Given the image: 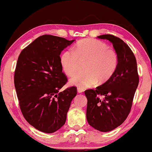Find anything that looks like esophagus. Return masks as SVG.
I'll list each match as a JSON object with an SVG mask.
<instances>
[{"instance_id": "obj_1", "label": "esophagus", "mask_w": 152, "mask_h": 152, "mask_svg": "<svg viewBox=\"0 0 152 152\" xmlns=\"http://www.w3.org/2000/svg\"><path fill=\"white\" fill-rule=\"evenodd\" d=\"M77 91H78V92H79V93H81V92H84V90L82 88H78V89H77Z\"/></svg>"}]
</instances>
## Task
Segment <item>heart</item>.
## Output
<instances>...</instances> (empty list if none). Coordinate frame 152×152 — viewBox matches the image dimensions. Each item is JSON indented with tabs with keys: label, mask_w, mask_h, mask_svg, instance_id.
Returning <instances> with one entry per match:
<instances>
[{
	"label": "heart",
	"mask_w": 152,
	"mask_h": 152,
	"mask_svg": "<svg viewBox=\"0 0 152 152\" xmlns=\"http://www.w3.org/2000/svg\"><path fill=\"white\" fill-rule=\"evenodd\" d=\"M80 61H86V72L74 75L70 83L84 89L94 86L99 80L100 83L109 80L117 68L119 56L114 49L108 48L101 41L84 39L77 43L74 50L64 51L60 58L61 67L68 76L76 72Z\"/></svg>",
	"instance_id": "obj_1"
}]
</instances>
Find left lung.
Segmentation results:
<instances>
[{
	"label": "left lung",
	"instance_id": "8db88e82",
	"mask_svg": "<svg viewBox=\"0 0 152 152\" xmlns=\"http://www.w3.org/2000/svg\"><path fill=\"white\" fill-rule=\"evenodd\" d=\"M97 37L111 42L119 56L117 68L109 80L96 89L84 91L88 100L86 119L88 124L100 132H107L121 125L129 114L139 76L137 61L127 44L113 35Z\"/></svg>",
	"mask_w": 152,
	"mask_h": 152
}]
</instances>
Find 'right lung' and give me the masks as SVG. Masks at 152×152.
Returning a JSON list of instances; mask_svg holds the SVG:
<instances>
[{
    "instance_id": "right-lung-1",
    "label": "right lung",
    "mask_w": 152,
    "mask_h": 152,
    "mask_svg": "<svg viewBox=\"0 0 152 152\" xmlns=\"http://www.w3.org/2000/svg\"><path fill=\"white\" fill-rule=\"evenodd\" d=\"M75 40L51 35L40 36L18 58L14 83L19 107L27 121L40 132L51 133L65 124L75 86L60 89L68 81L60 53Z\"/></svg>"
}]
</instances>
